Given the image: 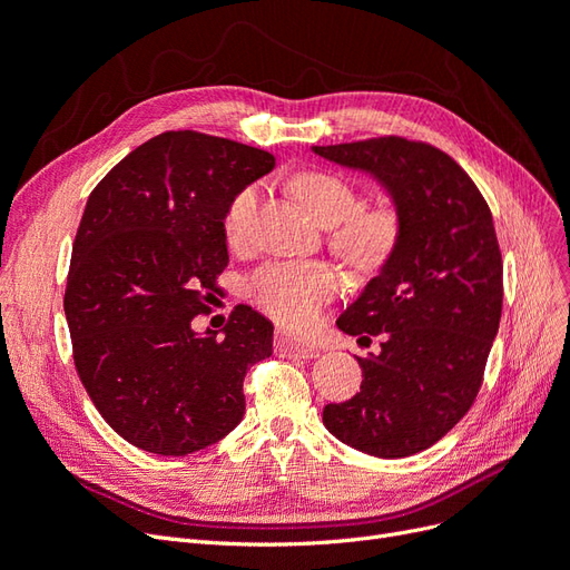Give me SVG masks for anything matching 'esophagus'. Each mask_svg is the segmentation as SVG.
Wrapping results in <instances>:
<instances>
[{
  "label": "esophagus",
  "instance_id": "34e87169",
  "mask_svg": "<svg viewBox=\"0 0 570 570\" xmlns=\"http://www.w3.org/2000/svg\"><path fill=\"white\" fill-rule=\"evenodd\" d=\"M275 350L281 354H292V356H302V358H314L321 354V347L314 342H306L292 335H278L275 337Z\"/></svg>",
  "mask_w": 570,
  "mask_h": 570
}]
</instances>
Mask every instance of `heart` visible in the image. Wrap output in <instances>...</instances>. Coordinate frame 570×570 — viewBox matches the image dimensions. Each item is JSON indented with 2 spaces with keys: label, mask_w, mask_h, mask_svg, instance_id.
I'll list each match as a JSON object with an SVG mask.
<instances>
[{
  "label": "heart",
  "mask_w": 570,
  "mask_h": 570,
  "mask_svg": "<svg viewBox=\"0 0 570 570\" xmlns=\"http://www.w3.org/2000/svg\"><path fill=\"white\" fill-rule=\"evenodd\" d=\"M292 193L323 226H333L331 247L358 273L381 271L404 235L402 212L392 204L358 206V189L333 170H302L292 178ZM256 187L247 185L230 197L223 212V235L239 245L256 206ZM337 273L323 262H271L258 268L247 292L271 318L285 325H306L321 306L335 297Z\"/></svg>",
  "instance_id": "obj_1"
}]
</instances>
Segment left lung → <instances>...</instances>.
Instances as JSON below:
<instances>
[{"mask_svg":"<svg viewBox=\"0 0 570 570\" xmlns=\"http://www.w3.org/2000/svg\"><path fill=\"white\" fill-rule=\"evenodd\" d=\"M364 168L392 193L404 235L381 275L337 327L381 354L358 358V392L323 409L344 444L381 459L428 450L469 413L485 375L504 297L492 212L471 176L442 149L400 135L314 147Z\"/></svg>","mask_w":570,"mask_h":570,"instance_id":"left-lung-1","label":"left lung"}]
</instances>
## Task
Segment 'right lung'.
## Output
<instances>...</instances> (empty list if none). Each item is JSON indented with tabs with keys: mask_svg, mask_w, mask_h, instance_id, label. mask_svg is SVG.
Segmentation results:
<instances>
[{
	"mask_svg": "<svg viewBox=\"0 0 570 570\" xmlns=\"http://www.w3.org/2000/svg\"><path fill=\"white\" fill-rule=\"evenodd\" d=\"M228 137L168 130L132 149L85 206L63 312L73 364L116 433L185 456L243 421L249 366L273 354V325L239 304L223 335H197L228 266L223 212L273 168Z\"/></svg>",
	"mask_w": 570,
	"mask_h": 570,
	"instance_id": "1",
	"label": "right lung"
}]
</instances>
